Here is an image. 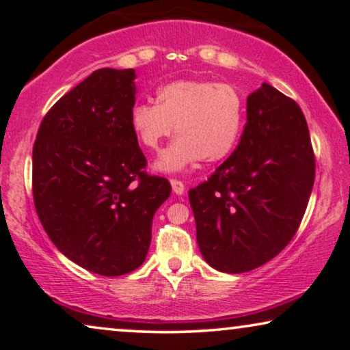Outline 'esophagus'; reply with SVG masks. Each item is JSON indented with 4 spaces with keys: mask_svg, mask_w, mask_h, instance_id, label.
Segmentation results:
<instances>
[{
    "mask_svg": "<svg viewBox=\"0 0 350 350\" xmlns=\"http://www.w3.org/2000/svg\"><path fill=\"white\" fill-rule=\"evenodd\" d=\"M170 185H172V189H174V193L175 194H183L185 193V185L181 183L180 180H176V178H172L170 180Z\"/></svg>",
    "mask_w": 350,
    "mask_h": 350,
    "instance_id": "obj_1",
    "label": "esophagus"
}]
</instances>
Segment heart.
<instances>
[{"instance_id": "b5f03b06", "label": "heart", "mask_w": 350, "mask_h": 350, "mask_svg": "<svg viewBox=\"0 0 350 350\" xmlns=\"http://www.w3.org/2000/svg\"><path fill=\"white\" fill-rule=\"evenodd\" d=\"M245 103L231 84L181 79L157 90V103L143 102L131 109L133 135L146 150L180 138L156 161L161 172H180L199 159L213 164L231 154L241 138Z\"/></svg>"}]
</instances>
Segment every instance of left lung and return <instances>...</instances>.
I'll list each match as a JSON object with an SVG mask.
<instances>
[{
    "instance_id": "8db88e82",
    "label": "left lung",
    "mask_w": 350,
    "mask_h": 350,
    "mask_svg": "<svg viewBox=\"0 0 350 350\" xmlns=\"http://www.w3.org/2000/svg\"><path fill=\"white\" fill-rule=\"evenodd\" d=\"M315 178L298 103L267 83L248 95L247 124L231 156L189 189L204 260L241 274L279 255L298 231Z\"/></svg>"
}]
</instances>
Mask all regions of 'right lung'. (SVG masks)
<instances>
[{
  "label": "right lung",
  "instance_id": "1",
  "mask_svg": "<svg viewBox=\"0 0 350 350\" xmlns=\"http://www.w3.org/2000/svg\"><path fill=\"white\" fill-rule=\"evenodd\" d=\"M135 70L102 68L65 94L42 119L33 146V199L66 258L95 274L135 271L151 243L170 183L145 172L131 127Z\"/></svg>",
  "mask_w": 350,
  "mask_h": 350
}]
</instances>
